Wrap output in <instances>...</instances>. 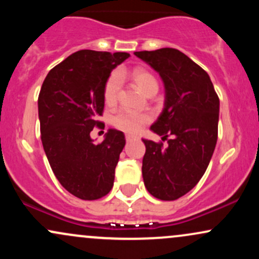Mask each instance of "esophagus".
Segmentation results:
<instances>
[{"mask_svg":"<svg viewBox=\"0 0 259 259\" xmlns=\"http://www.w3.org/2000/svg\"><path fill=\"white\" fill-rule=\"evenodd\" d=\"M135 139H138V138H136V136H134V135H126V136H125V140H126V142H130V141H133V140H135Z\"/></svg>","mask_w":259,"mask_h":259,"instance_id":"34e87169","label":"esophagus"}]
</instances>
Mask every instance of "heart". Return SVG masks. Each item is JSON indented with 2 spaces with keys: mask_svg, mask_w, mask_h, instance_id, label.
I'll return each instance as SVG.
<instances>
[{
  "mask_svg": "<svg viewBox=\"0 0 259 259\" xmlns=\"http://www.w3.org/2000/svg\"><path fill=\"white\" fill-rule=\"evenodd\" d=\"M123 76H125V72H113L108 79L106 80L105 88H103V99L107 105H113L118 99ZM132 76L140 90L144 94L158 90V82L151 73L142 68H136L133 70ZM151 120V115L145 112H136L132 109H120L112 118V124L118 129L126 133H138L141 127Z\"/></svg>",
  "mask_w": 259,
  "mask_h": 259,
  "instance_id": "b5f03b06",
  "label": "heart"
}]
</instances>
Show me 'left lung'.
Here are the masks:
<instances>
[{
	"label": "left lung",
	"mask_w": 259,
	"mask_h": 259,
	"mask_svg": "<svg viewBox=\"0 0 259 259\" xmlns=\"http://www.w3.org/2000/svg\"><path fill=\"white\" fill-rule=\"evenodd\" d=\"M135 56L159 74L165 89L164 108L151 130L168 145L142 139L144 183L156 198L174 201L194 189L209 164L218 139L219 97L209 75L179 50Z\"/></svg>",
	"instance_id": "8db88e82"
}]
</instances>
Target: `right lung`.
Wrapping results in <instances>:
<instances>
[{
    "mask_svg": "<svg viewBox=\"0 0 259 259\" xmlns=\"http://www.w3.org/2000/svg\"><path fill=\"white\" fill-rule=\"evenodd\" d=\"M129 57L126 52L81 50L52 68L41 86L37 106L45 153L61 185L81 200H99L113 187L124 134L109 129L95 144L90 133L105 125L97 119L105 107L106 80Z\"/></svg>",
    "mask_w": 259,
    "mask_h": 259,
    "instance_id": "add662e5",
    "label": "right lung"
}]
</instances>
